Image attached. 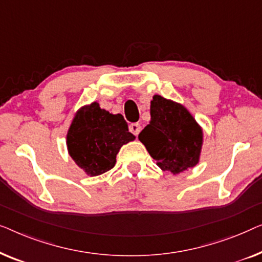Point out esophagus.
<instances>
[{
	"instance_id": "obj_1",
	"label": "esophagus",
	"mask_w": 262,
	"mask_h": 262,
	"mask_svg": "<svg viewBox=\"0 0 262 262\" xmlns=\"http://www.w3.org/2000/svg\"><path fill=\"white\" fill-rule=\"evenodd\" d=\"M129 130L133 133V134L138 136V135H139V133L141 132V124L138 123V122H135V123H132L130 126H129Z\"/></svg>"
}]
</instances>
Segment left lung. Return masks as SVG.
<instances>
[{
    "instance_id": "obj_1",
    "label": "left lung",
    "mask_w": 262,
    "mask_h": 262,
    "mask_svg": "<svg viewBox=\"0 0 262 262\" xmlns=\"http://www.w3.org/2000/svg\"><path fill=\"white\" fill-rule=\"evenodd\" d=\"M139 140L163 171L178 174L200 163L203 130L185 106L154 95L149 124Z\"/></svg>"
}]
</instances>
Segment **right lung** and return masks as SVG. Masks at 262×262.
Returning a JSON list of instances; mask_svg holds the SVG:
<instances>
[{
	"label": "right lung",
	"instance_id": "right-lung-1",
	"mask_svg": "<svg viewBox=\"0 0 262 262\" xmlns=\"http://www.w3.org/2000/svg\"><path fill=\"white\" fill-rule=\"evenodd\" d=\"M135 140L121 114H110L97 102L76 113L66 135L70 157L88 176L112 169L121 147Z\"/></svg>",
	"mask_w": 262,
	"mask_h": 262
}]
</instances>
